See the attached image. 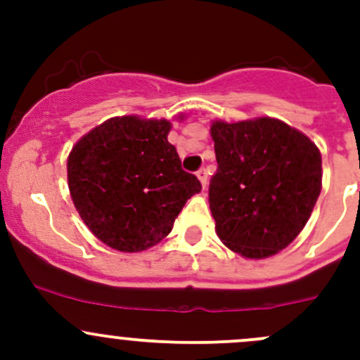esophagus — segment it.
I'll return each mask as SVG.
<instances>
[{
  "instance_id": "obj_1",
  "label": "esophagus",
  "mask_w": 360,
  "mask_h": 360,
  "mask_svg": "<svg viewBox=\"0 0 360 360\" xmlns=\"http://www.w3.org/2000/svg\"><path fill=\"white\" fill-rule=\"evenodd\" d=\"M197 176H198V179H200L202 186L205 188V184H207V172H205V169H200V170H198Z\"/></svg>"
}]
</instances>
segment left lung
<instances>
[{"mask_svg":"<svg viewBox=\"0 0 360 360\" xmlns=\"http://www.w3.org/2000/svg\"><path fill=\"white\" fill-rule=\"evenodd\" d=\"M209 203L226 248L261 259L288 248L321 195L317 146L281 120L214 122Z\"/></svg>","mask_w":360,"mask_h":360,"instance_id":"left-lung-1","label":"left lung"}]
</instances>
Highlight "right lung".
I'll return each mask as SVG.
<instances>
[{"mask_svg":"<svg viewBox=\"0 0 360 360\" xmlns=\"http://www.w3.org/2000/svg\"><path fill=\"white\" fill-rule=\"evenodd\" d=\"M170 122L111 118L76 143L68 158L71 198L83 223L110 248L139 252L172 230L202 190L167 141Z\"/></svg>","mask_w":360,"mask_h":360,"instance_id":"obj_1","label":"right lung"}]
</instances>
